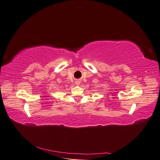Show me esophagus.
Returning <instances> with one entry per match:
<instances>
[{
	"mask_svg": "<svg viewBox=\"0 0 160 160\" xmlns=\"http://www.w3.org/2000/svg\"><path fill=\"white\" fill-rule=\"evenodd\" d=\"M75 83H76V85H80V80H76V82H75Z\"/></svg>",
	"mask_w": 160,
	"mask_h": 160,
	"instance_id": "1",
	"label": "esophagus"
}]
</instances>
